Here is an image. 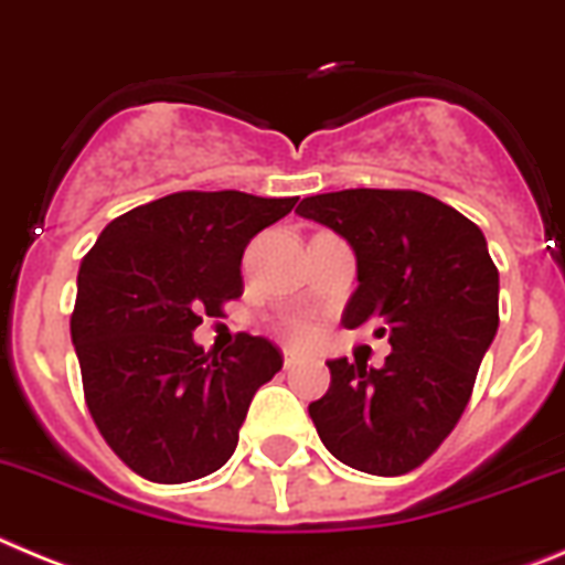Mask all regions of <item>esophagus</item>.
I'll use <instances>...</instances> for the list:
<instances>
[{
  "instance_id": "34e87169",
  "label": "esophagus",
  "mask_w": 565,
  "mask_h": 565,
  "mask_svg": "<svg viewBox=\"0 0 565 565\" xmlns=\"http://www.w3.org/2000/svg\"><path fill=\"white\" fill-rule=\"evenodd\" d=\"M301 363V352H298V349H284V365H287V369H292V365H298Z\"/></svg>"
}]
</instances>
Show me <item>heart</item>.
Wrapping results in <instances>:
<instances>
[{
    "label": "heart",
    "instance_id": "heart-1",
    "mask_svg": "<svg viewBox=\"0 0 565 565\" xmlns=\"http://www.w3.org/2000/svg\"><path fill=\"white\" fill-rule=\"evenodd\" d=\"M287 334L292 340H298V343H309L318 334V329H315V323L309 318H292L287 323Z\"/></svg>",
    "mask_w": 565,
    "mask_h": 565
}]
</instances>
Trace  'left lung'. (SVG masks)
Listing matches in <instances>:
<instances>
[{
    "label": "left lung",
    "instance_id": "8db88e82",
    "mask_svg": "<svg viewBox=\"0 0 565 565\" xmlns=\"http://www.w3.org/2000/svg\"><path fill=\"white\" fill-rule=\"evenodd\" d=\"M303 220L332 227L358 258L343 327L388 334L385 365L329 360L332 385L309 405L329 454L371 476H403L456 428L498 332V270L487 238L419 191L349 188L307 196Z\"/></svg>",
    "mask_w": 565,
    "mask_h": 565
}]
</instances>
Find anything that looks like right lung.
Masks as SVG:
<instances>
[{"label": "right lung", "instance_id": "right-lung-1", "mask_svg": "<svg viewBox=\"0 0 565 565\" xmlns=\"http://www.w3.org/2000/svg\"><path fill=\"white\" fill-rule=\"evenodd\" d=\"M298 196L182 191L104 227L78 270L70 332L106 445L143 479L182 484L236 450L253 394L281 371L267 338L205 354L202 318L242 295V256Z\"/></svg>", "mask_w": 565, "mask_h": 565}]
</instances>
